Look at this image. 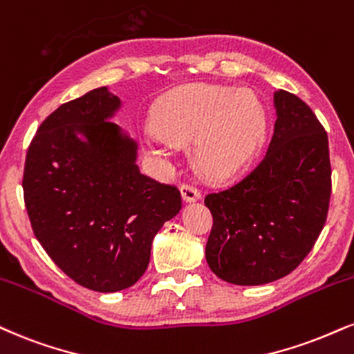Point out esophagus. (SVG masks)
Returning <instances> with one entry per match:
<instances>
[{
	"label": "esophagus",
	"instance_id": "34e87169",
	"mask_svg": "<svg viewBox=\"0 0 354 354\" xmlns=\"http://www.w3.org/2000/svg\"><path fill=\"white\" fill-rule=\"evenodd\" d=\"M181 196L183 199H185L186 203H194L198 201L199 198H201V191H199L198 188H194V186L191 185H181Z\"/></svg>",
	"mask_w": 354,
	"mask_h": 354
}]
</instances>
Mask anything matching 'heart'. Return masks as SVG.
<instances>
[{
  "label": "heart",
  "instance_id": "obj_1",
  "mask_svg": "<svg viewBox=\"0 0 354 354\" xmlns=\"http://www.w3.org/2000/svg\"><path fill=\"white\" fill-rule=\"evenodd\" d=\"M147 150L169 160V148L191 143L194 168L211 181H227L252 163L267 129L266 109L252 91L193 84L163 97L151 117Z\"/></svg>",
  "mask_w": 354,
  "mask_h": 354
}]
</instances>
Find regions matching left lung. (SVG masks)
Returning a JSON list of instances; mask_svg holds the SVG:
<instances>
[{"label":"left lung","instance_id":"1","mask_svg":"<svg viewBox=\"0 0 354 354\" xmlns=\"http://www.w3.org/2000/svg\"><path fill=\"white\" fill-rule=\"evenodd\" d=\"M269 150L244 180L211 193L209 269L224 282L263 285L295 270L325 225L331 194L328 135L312 109L287 91L274 93Z\"/></svg>","mask_w":354,"mask_h":354}]
</instances>
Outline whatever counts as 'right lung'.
<instances>
[{"instance_id": "obj_1", "label": "right lung", "mask_w": 354, "mask_h": 354, "mask_svg": "<svg viewBox=\"0 0 354 354\" xmlns=\"http://www.w3.org/2000/svg\"><path fill=\"white\" fill-rule=\"evenodd\" d=\"M120 107L109 87L62 104L34 135L23 176L36 239L64 274L102 293L145 274L156 232L181 209L178 188L140 173L138 145L110 122Z\"/></svg>"}]
</instances>
